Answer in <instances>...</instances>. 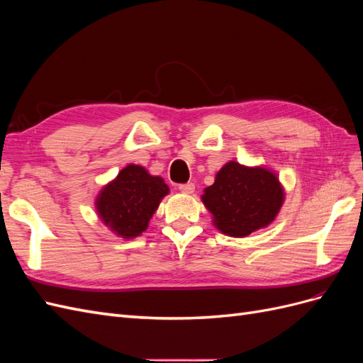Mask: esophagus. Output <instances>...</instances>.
Here are the masks:
<instances>
[{
    "label": "esophagus",
    "instance_id": "1",
    "mask_svg": "<svg viewBox=\"0 0 363 363\" xmlns=\"http://www.w3.org/2000/svg\"><path fill=\"white\" fill-rule=\"evenodd\" d=\"M195 189V184L194 183H183V184H179V191L183 192V194H192Z\"/></svg>",
    "mask_w": 363,
    "mask_h": 363
}]
</instances>
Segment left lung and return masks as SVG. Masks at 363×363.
Returning a JSON list of instances; mask_svg holds the SVG:
<instances>
[{
  "mask_svg": "<svg viewBox=\"0 0 363 363\" xmlns=\"http://www.w3.org/2000/svg\"><path fill=\"white\" fill-rule=\"evenodd\" d=\"M201 199L223 233L244 238L274 221L283 204V189L268 169L228 162Z\"/></svg>",
  "mask_w": 363,
  "mask_h": 363,
  "instance_id": "left-lung-1",
  "label": "left lung"
}]
</instances>
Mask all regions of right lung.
I'll list each match as a JSON object with an SVG mask.
<instances>
[{"instance_id": "1", "label": "right lung", "mask_w": 363, "mask_h": 363, "mask_svg": "<svg viewBox=\"0 0 363 363\" xmlns=\"http://www.w3.org/2000/svg\"><path fill=\"white\" fill-rule=\"evenodd\" d=\"M160 177L138 164H128L98 195L96 208L106 225L123 238H135L148 227L150 218L168 194Z\"/></svg>"}]
</instances>
